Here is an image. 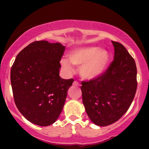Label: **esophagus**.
<instances>
[{"mask_svg":"<svg viewBox=\"0 0 149 149\" xmlns=\"http://www.w3.org/2000/svg\"><path fill=\"white\" fill-rule=\"evenodd\" d=\"M73 85L74 86H80V84H79L77 81H74L73 83Z\"/></svg>","mask_w":149,"mask_h":149,"instance_id":"1","label":"esophagus"}]
</instances>
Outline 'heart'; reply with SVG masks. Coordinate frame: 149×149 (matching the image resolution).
Here are the masks:
<instances>
[{
    "label": "heart",
    "instance_id": "heart-1",
    "mask_svg": "<svg viewBox=\"0 0 149 149\" xmlns=\"http://www.w3.org/2000/svg\"><path fill=\"white\" fill-rule=\"evenodd\" d=\"M69 60L73 65L81 67V75L91 80L98 78L105 71L109 61L108 52L97 47H81L71 51ZM68 59L61 60V65L68 72L73 71V66Z\"/></svg>",
    "mask_w": 149,
    "mask_h": 149
}]
</instances>
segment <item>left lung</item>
<instances>
[{"label":"left lung","mask_w":149,"mask_h":149,"mask_svg":"<svg viewBox=\"0 0 149 149\" xmlns=\"http://www.w3.org/2000/svg\"><path fill=\"white\" fill-rule=\"evenodd\" d=\"M114 60L98 78L82 81L86 112L91 122L107 126L118 121L130 107L137 89V68L123 45L112 41Z\"/></svg>","instance_id":"1"}]
</instances>
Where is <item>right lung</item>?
<instances>
[{"mask_svg":"<svg viewBox=\"0 0 149 149\" xmlns=\"http://www.w3.org/2000/svg\"><path fill=\"white\" fill-rule=\"evenodd\" d=\"M64 51L61 43L35 41L18 54L10 69L15 104L26 120L37 125L57 120L73 82L59 76Z\"/></svg>","mask_w":149,"mask_h":149,"instance_id":"obj_1","label":"right lung"}]
</instances>
